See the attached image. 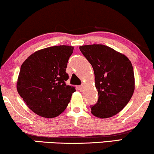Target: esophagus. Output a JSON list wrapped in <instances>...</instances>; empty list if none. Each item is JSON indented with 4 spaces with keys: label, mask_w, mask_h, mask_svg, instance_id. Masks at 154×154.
I'll list each match as a JSON object with an SVG mask.
<instances>
[{
    "label": "esophagus",
    "mask_w": 154,
    "mask_h": 154,
    "mask_svg": "<svg viewBox=\"0 0 154 154\" xmlns=\"http://www.w3.org/2000/svg\"><path fill=\"white\" fill-rule=\"evenodd\" d=\"M79 88V90H80V91H83V90H84V85H80V86L78 87Z\"/></svg>",
    "instance_id": "34e87169"
}]
</instances>
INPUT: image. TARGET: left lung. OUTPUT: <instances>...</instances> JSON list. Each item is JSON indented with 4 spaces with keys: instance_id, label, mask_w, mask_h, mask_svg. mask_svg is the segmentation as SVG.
Returning <instances> with one entry per match:
<instances>
[{
    "instance_id": "8db88e82",
    "label": "left lung",
    "mask_w": 154,
    "mask_h": 154,
    "mask_svg": "<svg viewBox=\"0 0 154 154\" xmlns=\"http://www.w3.org/2000/svg\"><path fill=\"white\" fill-rule=\"evenodd\" d=\"M79 50L91 64L98 92L97 103L91 112L100 118L116 116L125 107L135 90L133 68L123 54L102 44L79 47Z\"/></svg>"
}]
</instances>
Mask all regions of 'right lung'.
<instances>
[{"label":"right lung","instance_id":"right-lung-1","mask_svg":"<svg viewBox=\"0 0 154 154\" xmlns=\"http://www.w3.org/2000/svg\"><path fill=\"white\" fill-rule=\"evenodd\" d=\"M72 46H54L35 51L24 61L16 88L24 103L34 113L53 118L64 111L76 91L65 84Z\"/></svg>","mask_w":154,"mask_h":154}]
</instances>
